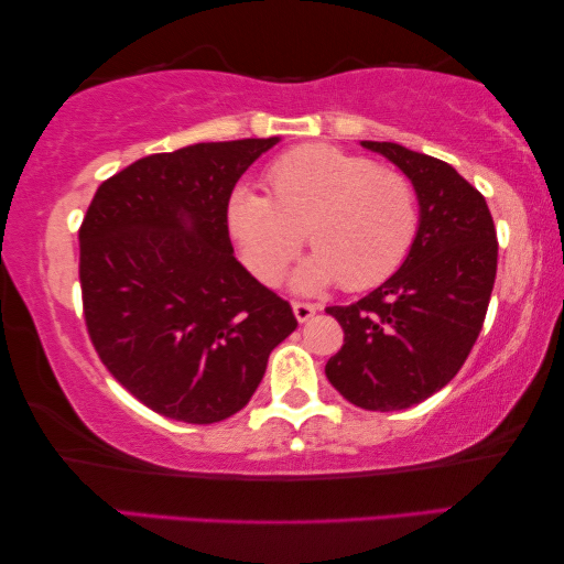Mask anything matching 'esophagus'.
Wrapping results in <instances>:
<instances>
[{"instance_id": "esophagus-1", "label": "esophagus", "mask_w": 564, "mask_h": 564, "mask_svg": "<svg viewBox=\"0 0 564 564\" xmlns=\"http://www.w3.org/2000/svg\"><path fill=\"white\" fill-rule=\"evenodd\" d=\"M292 310H294V317H297L300 322H307V319L315 317L317 304H310V302H294V304H292Z\"/></svg>"}]
</instances>
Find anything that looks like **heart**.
Segmentation results:
<instances>
[{"label": "heart", "mask_w": 564, "mask_h": 564, "mask_svg": "<svg viewBox=\"0 0 564 564\" xmlns=\"http://www.w3.org/2000/svg\"><path fill=\"white\" fill-rule=\"evenodd\" d=\"M270 197L235 189L227 229L262 282H280L302 239L315 254L294 276L310 292L337 282L347 292L387 280L417 237V192L402 172L329 144L284 152L267 170Z\"/></svg>", "instance_id": "1"}]
</instances>
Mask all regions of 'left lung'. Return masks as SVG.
Instances as JSON below:
<instances>
[{
	"mask_svg": "<svg viewBox=\"0 0 564 564\" xmlns=\"http://www.w3.org/2000/svg\"><path fill=\"white\" fill-rule=\"evenodd\" d=\"M412 180L420 227L390 280L347 307H327L345 345L325 367L357 408L408 410L442 390L473 352L497 274V232L485 197L437 156L362 142Z\"/></svg>",
	"mask_w": 564,
	"mask_h": 564,
	"instance_id": "left-lung-1",
	"label": "left lung"
}]
</instances>
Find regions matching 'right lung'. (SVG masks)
<instances>
[{"mask_svg": "<svg viewBox=\"0 0 564 564\" xmlns=\"http://www.w3.org/2000/svg\"><path fill=\"white\" fill-rule=\"evenodd\" d=\"M270 140L150 154L99 184L79 227L82 307L115 380L156 414L232 417L297 329L288 300L237 262L227 202Z\"/></svg>", "mask_w": 564, "mask_h": 564, "instance_id": "1", "label": "right lung"}]
</instances>
